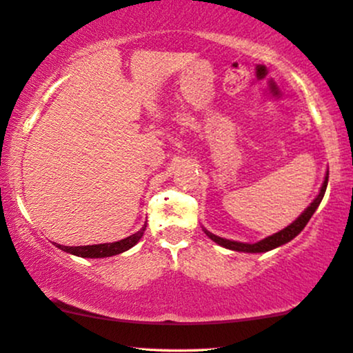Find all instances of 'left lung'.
Masks as SVG:
<instances>
[{
    "label": "left lung",
    "mask_w": 353,
    "mask_h": 353,
    "mask_svg": "<svg viewBox=\"0 0 353 353\" xmlns=\"http://www.w3.org/2000/svg\"><path fill=\"white\" fill-rule=\"evenodd\" d=\"M327 178H330V173H326L325 176V181H323L321 185V190L318 192V196L313 199V202L310 205L307 207L305 210L302 212L301 215H299V219H296L292 221L291 225L286 226V228L278 231V233H274L272 236H268V238H265L262 241H259V243H254V244H249V243H238V241H230V239H225V238H220V236H215L212 234L210 231H205V234L209 236V238L216 243L221 248H226L230 250H236V252H250V254H257V252H268V250H272L274 248H279V245L289 243V241L296 238V236L301 233V231L305 228V225L308 223V220L312 219V215L315 214V210L318 209V205H320V202L323 199V196H325L326 192V186H327Z\"/></svg>",
    "instance_id": "8db88e82"
}]
</instances>
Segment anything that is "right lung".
Here are the masks:
<instances>
[{
	"instance_id": "obj_1",
	"label": "right lung",
	"mask_w": 353,
	"mask_h": 353,
	"mask_svg": "<svg viewBox=\"0 0 353 353\" xmlns=\"http://www.w3.org/2000/svg\"><path fill=\"white\" fill-rule=\"evenodd\" d=\"M144 230H146V223L143 225V228L137 231V233L128 236V238L120 239L117 243H105V244H93V245H61L54 243L56 248H59L64 252H69L72 255H77V257H83V259H103V257H112V255L122 254L125 250L132 249L134 244L141 239V236L144 234Z\"/></svg>"
}]
</instances>
